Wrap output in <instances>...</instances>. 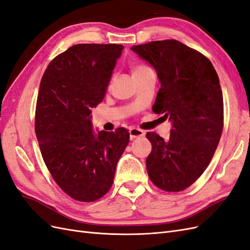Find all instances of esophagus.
Segmentation results:
<instances>
[{
	"label": "esophagus",
	"mask_w": 250,
	"mask_h": 250,
	"mask_svg": "<svg viewBox=\"0 0 250 250\" xmlns=\"http://www.w3.org/2000/svg\"><path fill=\"white\" fill-rule=\"evenodd\" d=\"M129 134H130V140L132 141V140L144 137V135H145V132L141 129H138V128H132V129L129 130Z\"/></svg>",
	"instance_id": "1"
}]
</instances>
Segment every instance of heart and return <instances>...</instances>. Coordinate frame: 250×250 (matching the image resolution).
<instances>
[{
	"mask_svg": "<svg viewBox=\"0 0 250 250\" xmlns=\"http://www.w3.org/2000/svg\"><path fill=\"white\" fill-rule=\"evenodd\" d=\"M147 70H151V69H150V67L146 66V65H139V66H135V67H133L132 74L140 73V72H144V71H147Z\"/></svg>",
	"mask_w": 250,
	"mask_h": 250,
	"instance_id": "obj_1",
	"label": "heart"
}]
</instances>
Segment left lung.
Here are the masks:
<instances>
[{"label":"left lung","mask_w":250,"mask_h":250,"mask_svg":"<svg viewBox=\"0 0 250 250\" xmlns=\"http://www.w3.org/2000/svg\"><path fill=\"white\" fill-rule=\"evenodd\" d=\"M153 67L161 88L152 110L172 124L169 140L147 132L152 151L146 160L151 181L167 192L194 184L208 168L223 129L219 77L201 53L175 40L132 46Z\"/></svg>","instance_id":"obj_1"}]
</instances>
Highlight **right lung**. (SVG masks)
Segmentation results:
<instances>
[{"label": "right lung", "instance_id": "1", "mask_svg": "<svg viewBox=\"0 0 250 250\" xmlns=\"http://www.w3.org/2000/svg\"><path fill=\"white\" fill-rule=\"evenodd\" d=\"M122 44L80 43L55 57L41 81L35 132L43 162L72 198L95 201L108 192L129 132L97 131L92 108L102 102Z\"/></svg>", "mask_w": 250, "mask_h": 250}]
</instances>
